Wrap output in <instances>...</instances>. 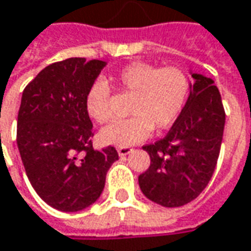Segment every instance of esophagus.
I'll use <instances>...</instances> for the list:
<instances>
[{
	"label": "esophagus",
	"mask_w": 251,
	"mask_h": 251,
	"mask_svg": "<svg viewBox=\"0 0 251 251\" xmlns=\"http://www.w3.org/2000/svg\"><path fill=\"white\" fill-rule=\"evenodd\" d=\"M130 152H132V148L130 147H119L118 148L119 156H125V155L130 154Z\"/></svg>",
	"instance_id": "1"
}]
</instances>
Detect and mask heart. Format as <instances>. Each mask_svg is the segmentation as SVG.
I'll use <instances>...</instances> for the list:
<instances>
[{
    "mask_svg": "<svg viewBox=\"0 0 251 251\" xmlns=\"http://www.w3.org/2000/svg\"><path fill=\"white\" fill-rule=\"evenodd\" d=\"M111 88L121 95H132V117L104 127L100 140L104 144L129 147L147 139L152 129L162 130L175 124L187 104L191 85L181 68L132 61L105 81L93 82L86 92L85 108L97 124H107L112 118Z\"/></svg>",
    "mask_w": 251,
    "mask_h": 251,
    "instance_id": "1",
    "label": "heart"
}]
</instances>
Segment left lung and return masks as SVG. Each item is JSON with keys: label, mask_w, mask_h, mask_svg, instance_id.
I'll return each instance as SVG.
<instances>
[{"label": "left lung", "mask_w": 251, "mask_h": 251, "mask_svg": "<svg viewBox=\"0 0 251 251\" xmlns=\"http://www.w3.org/2000/svg\"><path fill=\"white\" fill-rule=\"evenodd\" d=\"M181 115L163 139L144 146L150 168L139 176L143 194L165 207L190 203L206 188L217 165L226 111L213 79L192 74Z\"/></svg>", "instance_id": "left-lung-1"}]
</instances>
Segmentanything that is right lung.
<instances>
[{
  "instance_id": "1",
  "label": "right lung",
  "mask_w": 251,
  "mask_h": 251,
  "mask_svg": "<svg viewBox=\"0 0 251 251\" xmlns=\"http://www.w3.org/2000/svg\"><path fill=\"white\" fill-rule=\"evenodd\" d=\"M105 66L70 57L49 64L23 90L18 114L19 152L35 192L60 211H79L101 195L115 147L93 148L85 97Z\"/></svg>"
}]
</instances>
